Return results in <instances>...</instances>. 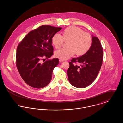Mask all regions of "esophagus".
<instances>
[{
  "label": "esophagus",
  "mask_w": 123,
  "mask_h": 123,
  "mask_svg": "<svg viewBox=\"0 0 123 123\" xmlns=\"http://www.w3.org/2000/svg\"><path fill=\"white\" fill-rule=\"evenodd\" d=\"M64 61L63 60H62V59H60L59 60V62H60V63H62V62H63Z\"/></svg>",
  "instance_id": "34e87169"
}]
</instances>
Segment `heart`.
I'll return each mask as SVG.
<instances>
[{
  "label": "heart",
  "mask_w": 123,
  "mask_h": 123,
  "mask_svg": "<svg viewBox=\"0 0 123 123\" xmlns=\"http://www.w3.org/2000/svg\"><path fill=\"white\" fill-rule=\"evenodd\" d=\"M64 41L67 42L68 48H62L55 53L56 57L66 60L73 56L76 53L78 56L85 55L92 45V38L88 32H84L79 27L71 26L66 28L62 35L55 34L52 38V43L56 49L62 47Z\"/></svg>",
  "instance_id": "obj_1"
}]
</instances>
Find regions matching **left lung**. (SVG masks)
<instances>
[{"mask_svg": "<svg viewBox=\"0 0 123 123\" xmlns=\"http://www.w3.org/2000/svg\"><path fill=\"white\" fill-rule=\"evenodd\" d=\"M92 36V45L85 55L73 58L69 62L67 70L70 84L78 88H84L91 84L96 79L103 64V49L99 39ZM78 62L81 65L74 64Z\"/></svg>", "mask_w": 123, "mask_h": 123, "instance_id": "1", "label": "left lung"}]
</instances>
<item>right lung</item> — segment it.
Listing matches in <instances>:
<instances>
[{
    "label": "right lung",
    "instance_id": "right-lung-1",
    "mask_svg": "<svg viewBox=\"0 0 123 123\" xmlns=\"http://www.w3.org/2000/svg\"><path fill=\"white\" fill-rule=\"evenodd\" d=\"M62 29L41 26L29 32L18 44L16 66L21 77L30 86L40 89L50 82L53 71L59 63L57 58L48 59L53 55L52 38Z\"/></svg>",
    "mask_w": 123,
    "mask_h": 123
}]
</instances>
